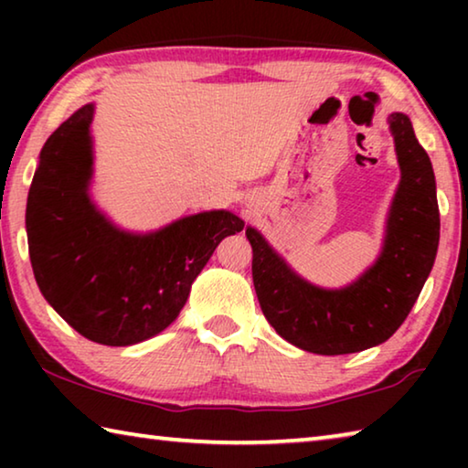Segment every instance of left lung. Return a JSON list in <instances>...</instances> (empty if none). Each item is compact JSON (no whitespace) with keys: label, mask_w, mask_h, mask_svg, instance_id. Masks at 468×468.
I'll return each mask as SVG.
<instances>
[{"label":"left lung","mask_w":468,"mask_h":468,"mask_svg":"<svg viewBox=\"0 0 468 468\" xmlns=\"http://www.w3.org/2000/svg\"><path fill=\"white\" fill-rule=\"evenodd\" d=\"M400 181L386 218L379 256L357 281L324 289L287 264L258 229L248 227L260 307L279 335L318 355L359 353L390 338L421 292L440 243L431 161L405 113L388 115Z\"/></svg>","instance_id":"left-lung-1"}]
</instances>
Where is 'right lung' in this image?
I'll use <instances>...</instances> for the list:
<instances>
[{"instance_id": "add662e5", "label": "right lung", "mask_w": 468, "mask_h": 468, "mask_svg": "<svg viewBox=\"0 0 468 468\" xmlns=\"http://www.w3.org/2000/svg\"><path fill=\"white\" fill-rule=\"evenodd\" d=\"M94 102L68 117L38 154L27 202L30 264L55 312L92 343L128 346L163 332L227 235L229 210L177 218L150 233L123 231L90 197Z\"/></svg>"}]
</instances>
